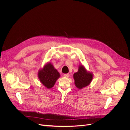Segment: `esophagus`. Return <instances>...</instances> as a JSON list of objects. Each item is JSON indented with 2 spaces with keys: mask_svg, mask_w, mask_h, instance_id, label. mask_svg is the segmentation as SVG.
<instances>
[{
  "mask_svg": "<svg viewBox=\"0 0 130 130\" xmlns=\"http://www.w3.org/2000/svg\"><path fill=\"white\" fill-rule=\"evenodd\" d=\"M64 76L65 77H66V78H68L69 77V73H65V74H64Z\"/></svg>",
  "mask_w": 130,
  "mask_h": 130,
  "instance_id": "1",
  "label": "esophagus"
}]
</instances>
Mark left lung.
I'll list each match as a JSON object with an SVG mask.
<instances>
[{
  "label": "left lung",
  "mask_w": 130,
  "mask_h": 130,
  "mask_svg": "<svg viewBox=\"0 0 130 130\" xmlns=\"http://www.w3.org/2000/svg\"><path fill=\"white\" fill-rule=\"evenodd\" d=\"M93 77L91 72H87L83 65L79 66L78 72L73 74L75 84L77 87L81 89L88 85Z\"/></svg>",
  "instance_id": "obj_1"
}]
</instances>
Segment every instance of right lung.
Wrapping results in <instances>:
<instances>
[{"mask_svg":"<svg viewBox=\"0 0 130 130\" xmlns=\"http://www.w3.org/2000/svg\"><path fill=\"white\" fill-rule=\"evenodd\" d=\"M38 76L41 82L45 87L51 88L54 86L60 75L53 66L50 63H48L39 71Z\"/></svg>","mask_w":130,"mask_h":130,"instance_id":"obj_1","label":"right lung"}]
</instances>
